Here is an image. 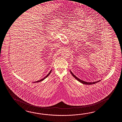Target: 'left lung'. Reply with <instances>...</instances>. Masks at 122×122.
Wrapping results in <instances>:
<instances>
[{
	"label": "left lung",
	"instance_id": "1",
	"mask_svg": "<svg viewBox=\"0 0 122 122\" xmlns=\"http://www.w3.org/2000/svg\"><path fill=\"white\" fill-rule=\"evenodd\" d=\"M70 72L71 74V75H72L75 78L76 80H77L78 81H79L81 83H82L83 84H85V85H92V84H96V83H97V82H98L100 81V80H99L98 81H94V82H87V81H82V80H81L80 79L77 78L76 76H75V75H74L73 74L72 72L71 71H70Z\"/></svg>",
	"mask_w": 122,
	"mask_h": 122
}]
</instances>
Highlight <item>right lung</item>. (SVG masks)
I'll return each instance as SVG.
<instances>
[{"label":"right lung","instance_id":"add662e5","mask_svg":"<svg viewBox=\"0 0 122 122\" xmlns=\"http://www.w3.org/2000/svg\"><path fill=\"white\" fill-rule=\"evenodd\" d=\"M51 70H52V69L51 70V71H50V72L48 74V75H47V76H46L45 77H44V78H42V79H41L39 81H35V82H34V83H35V82H40V81H42L44 80L46 78H47L48 76H49V75L50 74H51Z\"/></svg>","mask_w":122,"mask_h":122}]
</instances>
